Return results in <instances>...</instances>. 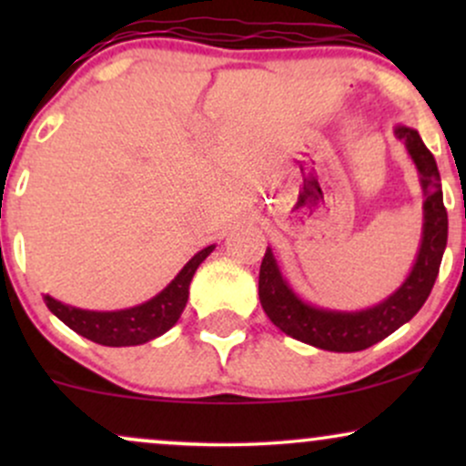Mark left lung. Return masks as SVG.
I'll list each match as a JSON object with an SVG mask.
<instances>
[{
	"label": "left lung",
	"instance_id": "1",
	"mask_svg": "<svg viewBox=\"0 0 466 466\" xmlns=\"http://www.w3.org/2000/svg\"><path fill=\"white\" fill-rule=\"evenodd\" d=\"M394 136L405 144L422 190V232L414 265L405 280L381 302L357 311H341L298 296L282 274L274 249L267 248L258 274L260 304L267 318L293 339L330 352L366 350L410 322L430 298L447 248V210L442 203L441 173L419 131L397 125Z\"/></svg>",
	"mask_w": 466,
	"mask_h": 466
}]
</instances>
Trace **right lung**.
I'll return each mask as SVG.
<instances>
[{
  "instance_id": "right-lung-1",
  "label": "right lung",
  "mask_w": 466,
  "mask_h": 466,
  "mask_svg": "<svg viewBox=\"0 0 466 466\" xmlns=\"http://www.w3.org/2000/svg\"><path fill=\"white\" fill-rule=\"evenodd\" d=\"M215 248L217 245H208V248L197 251L157 296L136 304V307L117 309V311H89V309H78L56 300L47 293L44 296V302L74 333L87 337L96 344L116 346V349L147 344V341L164 335L166 330L177 324L179 315L188 302L192 276H195L197 267L215 251Z\"/></svg>"
}]
</instances>
